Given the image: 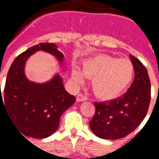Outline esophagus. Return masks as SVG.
<instances>
[{"instance_id":"obj_1","label":"esophagus","mask_w":159,"mask_h":159,"mask_svg":"<svg viewBox=\"0 0 159 159\" xmlns=\"http://www.w3.org/2000/svg\"><path fill=\"white\" fill-rule=\"evenodd\" d=\"M87 100V97L84 96L83 93H79L76 96V101H84Z\"/></svg>"}]
</instances>
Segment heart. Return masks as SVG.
Segmentation results:
<instances>
[{
	"instance_id": "heart-1",
	"label": "heart",
	"mask_w": 159,
	"mask_h": 159,
	"mask_svg": "<svg viewBox=\"0 0 159 159\" xmlns=\"http://www.w3.org/2000/svg\"><path fill=\"white\" fill-rule=\"evenodd\" d=\"M83 75L93 79V90L103 100H111L123 93L133 79L134 68L129 59H118L109 55H97L84 63ZM72 76L77 83L83 78L77 70Z\"/></svg>"
}]
</instances>
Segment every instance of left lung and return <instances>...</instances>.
Masks as SVG:
<instances>
[{"label":"left lung","instance_id":"8db88e82","mask_svg":"<svg viewBox=\"0 0 159 159\" xmlns=\"http://www.w3.org/2000/svg\"><path fill=\"white\" fill-rule=\"evenodd\" d=\"M134 78L121 97L107 102H94L95 112L89 126L96 136L117 140L127 136L145 118L151 100V82L147 68L134 56L129 55Z\"/></svg>","mask_w":159,"mask_h":159}]
</instances>
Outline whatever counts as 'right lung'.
<instances>
[{
  "label": "right lung",
  "mask_w": 159,
  "mask_h": 159,
  "mask_svg": "<svg viewBox=\"0 0 159 159\" xmlns=\"http://www.w3.org/2000/svg\"><path fill=\"white\" fill-rule=\"evenodd\" d=\"M39 50L52 53L60 61L64 58L54 43L33 46L12 62L2 93L0 85V108L3 105L19 132L36 139L46 138L54 133L59 127L60 116L76 101L75 96L65 89L62 79L58 75L43 84L30 82L26 78L24 70L25 61Z\"/></svg>",
  "instance_id": "right-lung-1"
}]
</instances>
